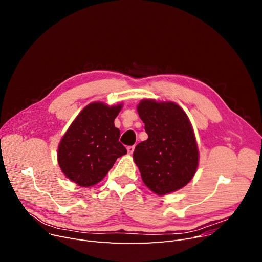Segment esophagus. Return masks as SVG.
<instances>
[{
	"instance_id": "1",
	"label": "esophagus",
	"mask_w": 262,
	"mask_h": 262,
	"mask_svg": "<svg viewBox=\"0 0 262 262\" xmlns=\"http://www.w3.org/2000/svg\"><path fill=\"white\" fill-rule=\"evenodd\" d=\"M134 149H135V146H134V145H133V146H127V153H128L129 155H132L133 152H134Z\"/></svg>"
}]
</instances>
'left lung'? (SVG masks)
I'll return each mask as SVG.
<instances>
[{
	"instance_id": "1",
	"label": "left lung",
	"mask_w": 262,
	"mask_h": 262,
	"mask_svg": "<svg viewBox=\"0 0 262 262\" xmlns=\"http://www.w3.org/2000/svg\"><path fill=\"white\" fill-rule=\"evenodd\" d=\"M137 112L148 136L133 158L144 185L157 195L184 188L196 173L199 147L185 110L174 102L143 99Z\"/></svg>"
}]
</instances>
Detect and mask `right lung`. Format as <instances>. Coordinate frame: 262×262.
I'll use <instances>...</instances> for the list:
<instances>
[{
  "label": "right lung",
  "instance_id": "right-lung-1",
  "mask_svg": "<svg viewBox=\"0 0 262 262\" xmlns=\"http://www.w3.org/2000/svg\"><path fill=\"white\" fill-rule=\"evenodd\" d=\"M123 104L87 105L69 126L58 144L57 160L67 178L79 187L100 183L116 160L127 153L120 142L115 119Z\"/></svg>",
  "mask_w": 262,
  "mask_h": 262
}]
</instances>
